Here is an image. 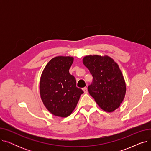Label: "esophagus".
<instances>
[{"instance_id": "1", "label": "esophagus", "mask_w": 151, "mask_h": 151, "mask_svg": "<svg viewBox=\"0 0 151 151\" xmlns=\"http://www.w3.org/2000/svg\"><path fill=\"white\" fill-rule=\"evenodd\" d=\"M83 91H84V92L85 93H88V88H87L86 87H84V88L83 89Z\"/></svg>"}]
</instances>
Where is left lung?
<instances>
[{
  "mask_svg": "<svg viewBox=\"0 0 151 151\" xmlns=\"http://www.w3.org/2000/svg\"><path fill=\"white\" fill-rule=\"evenodd\" d=\"M84 65L93 76L88 91L98 105L106 112L119 107L126 92L124 78L118 65L108 56L86 55Z\"/></svg>",
  "mask_w": 151,
  "mask_h": 151,
  "instance_id": "8db88e82",
  "label": "left lung"
}]
</instances>
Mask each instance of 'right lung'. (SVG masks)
<instances>
[{
	"label": "right lung",
	"instance_id": "right-lung-1",
	"mask_svg": "<svg viewBox=\"0 0 151 151\" xmlns=\"http://www.w3.org/2000/svg\"><path fill=\"white\" fill-rule=\"evenodd\" d=\"M73 58L58 56L47 63L41 76L40 92L45 107L53 115L65 117L76 106L84 93L76 87L75 78L69 69Z\"/></svg>",
	"mask_w": 151,
	"mask_h": 151
}]
</instances>
